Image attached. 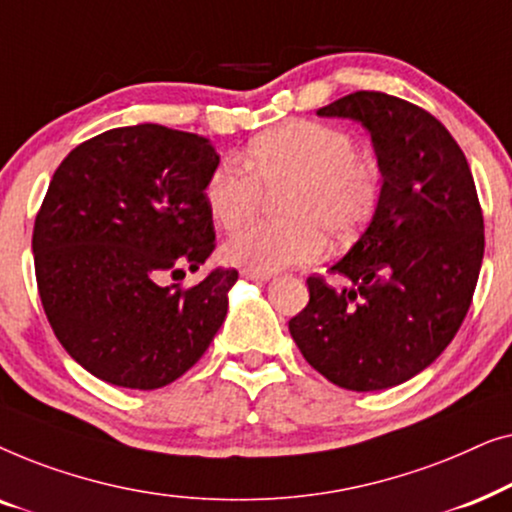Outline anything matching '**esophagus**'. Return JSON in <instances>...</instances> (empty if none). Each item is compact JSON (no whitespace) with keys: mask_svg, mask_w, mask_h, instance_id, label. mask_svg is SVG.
Here are the masks:
<instances>
[{"mask_svg":"<svg viewBox=\"0 0 512 512\" xmlns=\"http://www.w3.org/2000/svg\"><path fill=\"white\" fill-rule=\"evenodd\" d=\"M240 275L244 279H254V282H268V279H272L270 272H258V270H247V268H244Z\"/></svg>","mask_w":512,"mask_h":512,"instance_id":"34e87169","label":"esophagus"}]
</instances>
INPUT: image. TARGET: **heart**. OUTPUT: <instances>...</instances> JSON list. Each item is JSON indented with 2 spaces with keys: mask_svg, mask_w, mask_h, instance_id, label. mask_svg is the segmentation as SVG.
Returning <instances> with one entry per match:
<instances>
[{
  "mask_svg": "<svg viewBox=\"0 0 512 512\" xmlns=\"http://www.w3.org/2000/svg\"><path fill=\"white\" fill-rule=\"evenodd\" d=\"M284 221L237 233L223 247L230 263L275 272L312 263L333 242H349L375 214L382 191L377 160L356 149L349 132L319 121H286L254 137L235 158L221 160L205 181V205L223 230L256 219L265 191H277Z\"/></svg>",
  "mask_w": 512,
  "mask_h": 512,
  "instance_id": "obj_1",
  "label": "heart"
}]
</instances>
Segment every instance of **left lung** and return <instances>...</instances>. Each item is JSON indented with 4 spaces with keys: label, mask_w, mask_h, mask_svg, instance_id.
I'll return each instance as SVG.
<instances>
[{
    "label": "left lung",
    "mask_w": 512,
    "mask_h": 512,
    "mask_svg": "<svg viewBox=\"0 0 512 512\" xmlns=\"http://www.w3.org/2000/svg\"><path fill=\"white\" fill-rule=\"evenodd\" d=\"M317 114L370 132L382 191L368 228L331 268L347 286L312 275L310 303L289 331L338 387L389 389L431 366L471 307L485 254L478 193L464 151L417 104L359 90Z\"/></svg>",
    "instance_id": "8db88e82"
}]
</instances>
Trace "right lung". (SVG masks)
I'll list each match as a JSON object with an SVG mask.
<instances>
[{
  "label": "right lung",
  "mask_w": 512,
  "mask_h": 512,
  "mask_svg": "<svg viewBox=\"0 0 512 512\" xmlns=\"http://www.w3.org/2000/svg\"><path fill=\"white\" fill-rule=\"evenodd\" d=\"M209 139L156 123L102 132L69 151L34 221L41 305L55 338L100 380L160 389L193 368L228 312L237 270L165 284L216 247Z\"/></svg>",
  "instance_id": "obj_1"
}]
</instances>
